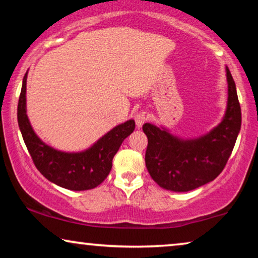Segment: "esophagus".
<instances>
[{"label":"esophagus","mask_w":258,"mask_h":258,"mask_svg":"<svg viewBox=\"0 0 258 258\" xmlns=\"http://www.w3.org/2000/svg\"><path fill=\"white\" fill-rule=\"evenodd\" d=\"M148 119L147 117V112L144 110H141L137 112V114L135 115V122H136V126L137 128H141L144 123H146V121Z\"/></svg>","instance_id":"esophagus-1"}]
</instances>
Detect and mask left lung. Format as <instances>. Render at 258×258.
I'll return each mask as SVG.
<instances>
[{"instance_id": "obj_1", "label": "left lung", "mask_w": 258, "mask_h": 258, "mask_svg": "<svg viewBox=\"0 0 258 258\" xmlns=\"http://www.w3.org/2000/svg\"><path fill=\"white\" fill-rule=\"evenodd\" d=\"M228 107L224 118L206 136L183 141L150 123L143 124L148 137L146 165L151 178L171 191H190L214 181L230 157L241 130V105L231 73L227 68Z\"/></svg>"}]
</instances>
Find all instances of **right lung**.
I'll use <instances>...</instances> for the list:
<instances>
[{
    "mask_svg": "<svg viewBox=\"0 0 258 258\" xmlns=\"http://www.w3.org/2000/svg\"><path fill=\"white\" fill-rule=\"evenodd\" d=\"M26 86L27 74L23 77L17 105V121L24 143L37 170L50 182L75 191L93 189L101 184L110 172L112 158L122 142L135 129L134 119L115 126L93 147L82 153L55 150L42 142L31 128L26 110Z\"/></svg>",
    "mask_w": 258,
    "mask_h": 258,
    "instance_id": "right-lung-1",
    "label": "right lung"
}]
</instances>
